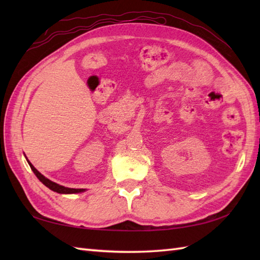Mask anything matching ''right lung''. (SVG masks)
Here are the masks:
<instances>
[{"label":"right lung","instance_id":"add662e5","mask_svg":"<svg viewBox=\"0 0 260 260\" xmlns=\"http://www.w3.org/2000/svg\"><path fill=\"white\" fill-rule=\"evenodd\" d=\"M26 161H27V163H29L31 170L33 171V173L36 174L37 178L40 180L42 183L45 184L47 187H49V189H50V190L57 192V193H61V194H70V193H80V192H84L85 191V189H71V187H66V186L60 185V184L54 183V182L47 179L46 176H43L40 172H39V171L30 163L29 159L26 158Z\"/></svg>","mask_w":260,"mask_h":260}]
</instances>
